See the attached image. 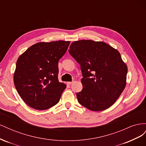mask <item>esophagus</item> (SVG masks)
Listing matches in <instances>:
<instances>
[{
    "mask_svg": "<svg viewBox=\"0 0 146 146\" xmlns=\"http://www.w3.org/2000/svg\"><path fill=\"white\" fill-rule=\"evenodd\" d=\"M74 82V81H73V82H67V84H68V85H72V84Z\"/></svg>",
    "mask_w": 146,
    "mask_h": 146,
    "instance_id": "obj_1",
    "label": "esophagus"
}]
</instances>
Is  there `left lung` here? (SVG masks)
I'll return each mask as SVG.
<instances>
[{
	"label": "left lung",
	"instance_id": "8db88e82",
	"mask_svg": "<svg viewBox=\"0 0 146 146\" xmlns=\"http://www.w3.org/2000/svg\"><path fill=\"white\" fill-rule=\"evenodd\" d=\"M69 54L80 64L82 90L78 102L91 111H103L113 105L124 90L127 66L120 53L102 41L73 42Z\"/></svg>",
	"mask_w": 146,
	"mask_h": 146
}]
</instances>
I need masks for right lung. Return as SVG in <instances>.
Segmentation results:
<instances>
[{"mask_svg":"<svg viewBox=\"0 0 146 146\" xmlns=\"http://www.w3.org/2000/svg\"><path fill=\"white\" fill-rule=\"evenodd\" d=\"M69 44L64 41L38 42L17 59L14 84L30 107L44 110L58 103L66 85L58 81V63Z\"/></svg>","mask_w":146,"mask_h":146,"instance_id":"obj_1","label":"right lung"}]
</instances>
